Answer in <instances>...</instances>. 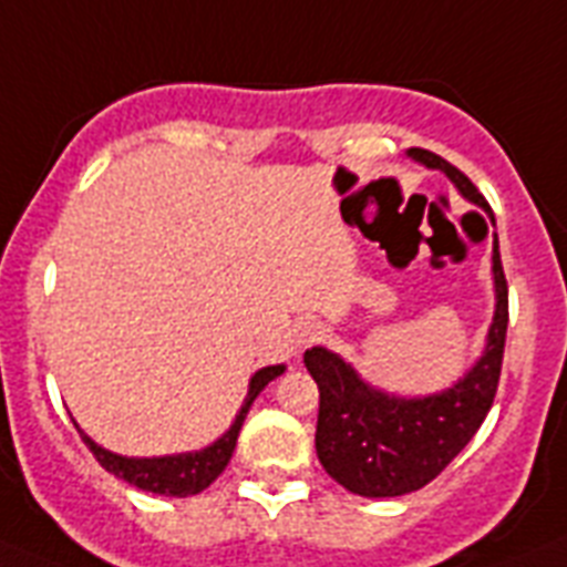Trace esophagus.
<instances>
[{
    "label": "esophagus",
    "mask_w": 567,
    "mask_h": 567,
    "mask_svg": "<svg viewBox=\"0 0 567 567\" xmlns=\"http://www.w3.org/2000/svg\"><path fill=\"white\" fill-rule=\"evenodd\" d=\"M321 336H324L321 324H316V321H303V324L298 327V333H295V341H298V348H307V344H316Z\"/></svg>",
    "instance_id": "esophagus-1"
}]
</instances>
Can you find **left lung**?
Masks as SVG:
<instances>
[{
  "label": "left lung",
  "instance_id": "1",
  "mask_svg": "<svg viewBox=\"0 0 567 567\" xmlns=\"http://www.w3.org/2000/svg\"><path fill=\"white\" fill-rule=\"evenodd\" d=\"M411 158L443 171L470 203L489 210L472 179L432 150L411 147ZM495 316L486 350L455 388L423 400L388 396L364 385L344 359L324 348L303 353L318 385L316 452L330 478L364 498H394L434 481L455 461L493 409L507 339V278L493 240Z\"/></svg>",
  "mask_w": 567,
  "mask_h": 567
}]
</instances>
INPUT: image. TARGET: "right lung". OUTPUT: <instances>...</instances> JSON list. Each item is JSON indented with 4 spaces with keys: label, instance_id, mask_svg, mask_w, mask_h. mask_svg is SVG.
<instances>
[{
    "label": "right lung",
    "instance_id": "add662e5",
    "mask_svg": "<svg viewBox=\"0 0 567 567\" xmlns=\"http://www.w3.org/2000/svg\"><path fill=\"white\" fill-rule=\"evenodd\" d=\"M284 373V364H272V368H264L257 371L249 382V396L243 402L240 414L231 423L223 437L217 443H210L203 452H188V455H171V457H121L112 455L106 449H101L97 443H92L86 434L81 432L83 443L89 446V452L95 455V461L104 466L106 472H112L115 478H124L126 484L138 486L144 493L156 495H173V498H185V495L203 493L205 486H210L217 481V475L228 466L231 461V452L237 446V434H240V425L249 414L255 396L264 391L275 377Z\"/></svg>",
    "mask_w": 567,
    "mask_h": 567
}]
</instances>
